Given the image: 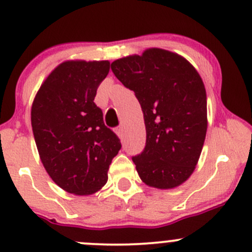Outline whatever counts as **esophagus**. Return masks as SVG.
Returning a JSON list of instances; mask_svg holds the SVG:
<instances>
[{
	"mask_svg": "<svg viewBox=\"0 0 252 252\" xmlns=\"http://www.w3.org/2000/svg\"><path fill=\"white\" fill-rule=\"evenodd\" d=\"M123 132H124V129H123L122 126H118V128H116V134H117V136H118V137H120V138L123 137Z\"/></svg>",
	"mask_w": 252,
	"mask_h": 252,
	"instance_id": "obj_1",
	"label": "esophagus"
}]
</instances>
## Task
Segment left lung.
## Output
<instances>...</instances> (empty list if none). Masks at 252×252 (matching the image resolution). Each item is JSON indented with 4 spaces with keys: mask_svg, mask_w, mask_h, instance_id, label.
<instances>
[{
    "mask_svg": "<svg viewBox=\"0 0 252 252\" xmlns=\"http://www.w3.org/2000/svg\"><path fill=\"white\" fill-rule=\"evenodd\" d=\"M111 70L143 111L146 147L132 158L141 180L158 189L180 186L194 172L207 130L206 90L198 71L162 48L115 60Z\"/></svg>",
    "mask_w": 252,
    "mask_h": 252,
    "instance_id": "1",
    "label": "left lung"
}]
</instances>
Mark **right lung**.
I'll return each mask as SVG.
<instances>
[{
	"label": "right lung",
	"mask_w": 252,
	"mask_h": 252,
	"mask_svg": "<svg viewBox=\"0 0 252 252\" xmlns=\"http://www.w3.org/2000/svg\"><path fill=\"white\" fill-rule=\"evenodd\" d=\"M110 70L108 60H67L41 84L31 111L40 160L60 189L90 195L108 181V169L121 149L94 104Z\"/></svg>",
	"instance_id": "add662e5"
}]
</instances>
